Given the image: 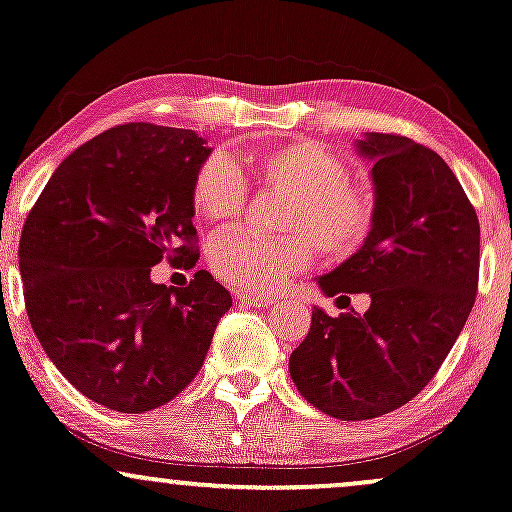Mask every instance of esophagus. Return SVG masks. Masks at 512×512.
<instances>
[{"mask_svg": "<svg viewBox=\"0 0 512 512\" xmlns=\"http://www.w3.org/2000/svg\"><path fill=\"white\" fill-rule=\"evenodd\" d=\"M234 300L244 302V304H254V307H273L278 302V297H266V295H256V292H237Z\"/></svg>", "mask_w": 512, "mask_h": 512, "instance_id": "obj_1", "label": "esophagus"}]
</instances>
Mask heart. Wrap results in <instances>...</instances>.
Returning a JSON list of instances; mask_svg holds the SVG:
<instances>
[{"label":"heart","mask_w":512,"mask_h":512,"mask_svg":"<svg viewBox=\"0 0 512 512\" xmlns=\"http://www.w3.org/2000/svg\"><path fill=\"white\" fill-rule=\"evenodd\" d=\"M246 169L263 191L287 195L278 220L285 237L225 234L212 244L210 266L217 278L249 292H273L312 261L314 249L348 258L370 237L377 198L370 183L350 179L348 164L312 140L280 142L246 157ZM244 174L225 154H212L193 179V205L203 220L229 225L244 212Z\"/></svg>","instance_id":"obj_1"}]
</instances>
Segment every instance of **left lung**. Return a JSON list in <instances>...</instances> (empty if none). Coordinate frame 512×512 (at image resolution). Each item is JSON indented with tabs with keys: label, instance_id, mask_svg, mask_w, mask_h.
Wrapping results in <instances>:
<instances>
[{
	"label": "left lung",
	"instance_id": "left-lung-1",
	"mask_svg": "<svg viewBox=\"0 0 512 512\" xmlns=\"http://www.w3.org/2000/svg\"><path fill=\"white\" fill-rule=\"evenodd\" d=\"M353 147L372 164L375 227L317 285L326 297L367 292L370 307L338 317L314 307L290 355L300 394L338 421L377 418L421 392L462 333L479 283V220L445 159L387 132H365Z\"/></svg>",
	"mask_w": 512,
	"mask_h": 512
}]
</instances>
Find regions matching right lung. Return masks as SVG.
Listing matches in <instances>:
<instances>
[{"label": "right lung", "instance_id": "1", "mask_svg": "<svg viewBox=\"0 0 512 512\" xmlns=\"http://www.w3.org/2000/svg\"><path fill=\"white\" fill-rule=\"evenodd\" d=\"M212 147L195 130L118 125L50 176L19 244L26 312L45 355L86 399L145 413L183 392L232 295L208 271L188 287L152 268L193 266V179Z\"/></svg>", "mask_w": 512, "mask_h": 512}]
</instances>
